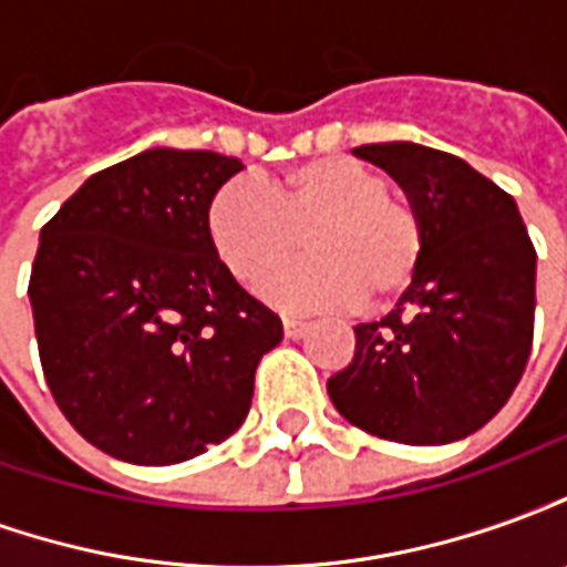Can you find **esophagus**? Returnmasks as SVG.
Here are the masks:
<instances>
[{
  "label": "esophagus",
  "instance_id": "1",
  "mask_svg": "<svg viewBox=\"0 0 567 567\" xmlns=\"http://www.w3.org/2000/svg\"><path fill=\"white\" fill-rule=\"evenodd\" d=\"M282 328H285V337L297 340V337H303V333H307L309 321L297 319V316H282Z\"/></svg>",
  "mask_w": 567,
  "mask_h": 567
}]
</instances>
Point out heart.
<instances>
[{"label": "heart", "instance_id": "1", "mask_svg": "<svg viewBox=\"0 0 567 567\" xmlns=\"http://www.w3.org/2000/svg\"><path fill=\"white\" fill-rule=\"evenodd\" d=\"M215 255L239 282L291 258L307 234L312 258L272 270L260 295L285 309H346L368 297L392 303L416 282L425 224L413 199L352 157H316L267 187L230 178L206 215Z\"/></svg>", "mask_w": 567, "mask_h": 567}]
</instances>
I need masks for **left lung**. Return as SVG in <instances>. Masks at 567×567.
Returning a JSON list of instances; mask_svg holds the SVG:
<instances>
[{
  "instance_id": "left-lung-1",
  "label": "left lung",
  "mask_w": 567,
  "mask_h": 567,
  "mask_svg": "<svg viewBox=\"0 0 567 567\" xmlns=\"http://www.w3.org/2000/svg\"><path fill=\"white\" fill-rule=\"evenodd\" d=\"M398 178L425 224L416 282L355 328V358L328 380L352 425L434 446L474 434L523 380L535 337L537 251L516 199L462 157L413 142L355 148Z\"/></svg>"
}]
</instances>
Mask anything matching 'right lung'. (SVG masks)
<instances>
[{"label":"right lung","mask_w":567,"mask_h":567,"mask_svg":"<svg viewBox=\"0 0 567 567\" xmlns=\"http://www.w3.org/2000/svg\"><path fill=\"white\" fill-rule=\"evenodd\" d=\"M239 169L215 151H142L42 227L30 300L44 380L81 437L121 462L178 464L230 437L282 340L206 227Z\"/></svg>","instance_id":"right-lung-1"}]
</instances>
